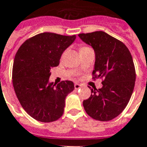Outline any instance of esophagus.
Here are the masks:
<instances>
[{
  "label": "esophagus",
  "instance_id": "obj_1",
  "mask_svg": "<svg viewBox=\"0 0 147 147\" xmlns=\"http://www.w3.org/2000/svg\"><path fill=\"white\" fill-rule=\"evenodd\" d=\"M74 87H75V89H80V88L82 87V85H80V84H75Z\"/></svg>",
  "mask_w": 147,
  "mask_h": 147
}]
</instances>
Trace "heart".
<instances>
[{
	"label": "heart",
	"mask_w": 147,
	"mask_h": 147,
	"mask_svg": "<svg viewBox=\"0 0 147 147\" xmlns=\"http://www.w3.org/2000/svg\"><path fill=\"white\" fill-rule=\"evenodd\" d=\"M83 48H87V47H82V48H80V49H83Z\"/></svg>",
	"instance_id": "obj_1"
}]
</instances>
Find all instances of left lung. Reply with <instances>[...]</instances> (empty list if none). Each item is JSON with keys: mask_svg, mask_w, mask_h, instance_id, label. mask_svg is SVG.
<instances>
[{"mask_svg": "<svg viewBox=\"0 0 147 147\" xmlns=\"http://www.w3.org/2000/svg\"><path fill=\"white\" fill-rule=\"evenodd\" d=\"M94 49L95 78H103L102 87L91 89V96L84 100L86 112L98 121H110L125 109L133 93L135 68L129 49L123 42L102 31L79 34Z\"/></svg>", "mask_w": 147, "mask_h": 147, "instance_id": "obj_1", "label": "left lung"}]
</instances>
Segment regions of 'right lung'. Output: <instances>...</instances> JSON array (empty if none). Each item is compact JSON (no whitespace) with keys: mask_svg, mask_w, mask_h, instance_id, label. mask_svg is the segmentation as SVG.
Listing matches in <instances>:
<instances>
[{"mask_svg":"<svg viewBox=\"0 0 147 147\" xmlns=\"http://www.w3.org/2000/svg\"><path fill=\"white\" fill-rule=\"evenodd\" d=\"M76 38V35L40 33L24 42L16 52L13 67L14 91L24 111L37 121L50 123L63 115L65 98L74 90V84L69 80L57 85L50 83V70L59 65L63 52Z\"/></svg>","mask_w":147,"mask_h":147,"instance_id":"1","label":"right lung"}]
</instances>
